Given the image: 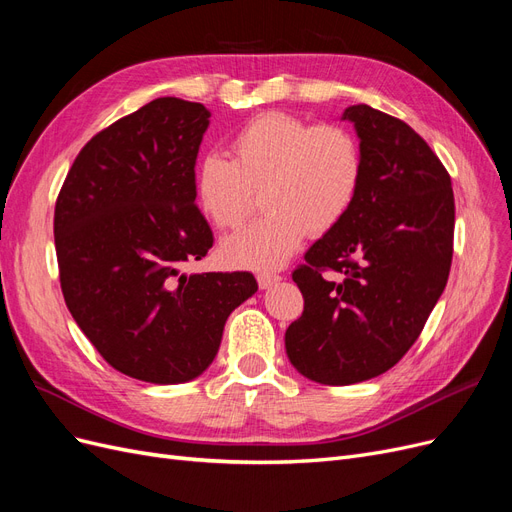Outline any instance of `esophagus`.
Returning a JSON list of instances; mask_svg holds the SVG:
<instances>
[{
  "label": "esophagus",
  "instance_id": "obj_1",
  "mask_svg": "<svg viewBox=\"0 0 512 512\" xmlns=\"http://www.w3.org/2000/svg\"><path fill=\"white\" fill-rule=\"evenodd\" d=\"M256 279H258V286H260L262 290H267V288H271L273 284H277V281L281 279V275H279V273H273V271H262V273L256 275Z\"/></svg>",
  "mask_w": 512,
  "mask_h": 512
}]
</instances>
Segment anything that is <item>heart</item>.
I'll use <instances>...</instances> for the list:
<instances>
[{
	"instance_id": "1",
	"label": "heart",
	"mask_w": 512,
	"mask_h": 512,
	"mask_svg": "<svg viewBox=\"0 0 512 512\" xmlns=\"http://www.w3.org/2000/svg\"><path fill=\"white\" fill-rule=\"evenodd\" d=\"M231 150L233 158H201L195 188L203 214L220 231L243 224L264 192L267 214L220 245L233 267H279L309 233L339 226L360 195L362 148L343 125L262 114L235 133Z\"/></svg>"
}]
</instances>
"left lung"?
<instances>
[{"instance_id":"left-lung-1","label":"left lung","mask_w":512,"mask_h":512,"mask_svg":"<svg viewBox=\"0 0 512 512\" xmlns=\"http://www.w3.org/2000/svg\"><path fill=\"white\" fill-rule=\"evenodd\" d=\"M364 158L360 195L292 273L305 298L286 330L292 366L311 381L351 385L390 370L443 294L455 201L451 178L407 122L349 105Z\"/></svg>"}]
</instances>
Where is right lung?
Returning <instances> with one entry per match:
<instances>
[{
	"mask_svg": "<svg viewBox=\"0 0 512 512\" xmlns=\"http://www.w3.org/2000/svg\"><path fill=\"white\" fill-rule=\"evenodd\" d=\"M209 110L158 97L88 142L55 205L65 305L122 375L169 385L214 362L226 317L258 290L252 273H184L214 245L195 205Z\"/></svg>",
	"mask_w": 512,
	"mask_h": 512,
	"instance_id": "obj_1",
	"label": "right lung"
}]
</instances>
